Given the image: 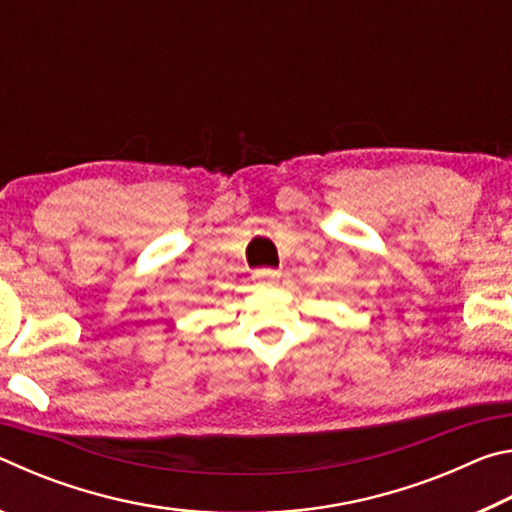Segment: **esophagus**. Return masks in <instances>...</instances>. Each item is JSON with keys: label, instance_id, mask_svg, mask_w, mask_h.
Returning a JSON list of instances; mask_svg holds the SVG:
<instances>
[{"label": "esophagus", "instance_id": "34e87169", "mask_svg": "<svg viewBox=\"0 0 512 512\" xmlns=\"http://www.w3.org/2000/svg\"><path fill=\"white\" fill-rule=\"evenodd\" d=\"M280 271H275V268H257V271L253 273L255 280L259 284H275L277 280H280Z\"/></svg>", "mask_w": 512, "mask_h": 512}]
</instances>
